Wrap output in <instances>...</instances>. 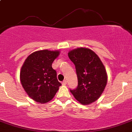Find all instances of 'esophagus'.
<instances>
[{
	"label": "esophagus",
	"instance_id": "34e87169",
	"mask_svg": "<svg viewBox=\"0 0 132 132\" xmlns=\"http://www.w3.org/2000/svg\"><path fill=\"white\" fill-rule=\"evenodd\" d=\"M66 84H67V81L66 80H64L63 81H62V84H63V85H66Z\"/></svg>",
	"mask_w": 132,
	"mask_h": 132
}]
</instances>
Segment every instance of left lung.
I'll use <instances>...</instances> for the list:
<instances>
[{
  "label": "left lung",
  "instance_id": "left-lung-1",
  "mask_svg": "<svg viewBox=\"0 0 132 132\" xmlns=\"http://www.w3.org/2000/svg\"><path fill=\"white\" fill-rule=\"evenodd\" d=\"M68 56L74 64L78 81L76 88L70 91L81 104L93 103L101 95L107 83L104 65L94 52L87 48L71 51Z\"/></svg>",
  "mask_w": 132,
  "mask_h": 132
}]
</instances>
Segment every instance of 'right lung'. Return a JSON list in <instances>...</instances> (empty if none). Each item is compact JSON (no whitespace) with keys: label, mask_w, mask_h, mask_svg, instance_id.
<instances>
[{"label":"right lung","mask_w":132,"mask_h":132,"mask_svg":"<svg viewBox=\"0 0 132 132\" xmlns=\"http://www.w3.org/2000/svg\"><path fill=\"white\" fill-rule=\"evenodd\" d=\"M59 51H39L25 60L20 72V81L27 94L41 104L53 99L62 85L52 64Z\"/></svg>","instance_id":"add662e5"}]
</instances>
